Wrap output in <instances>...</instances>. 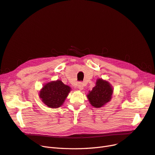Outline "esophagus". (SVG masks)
<instances>
[{"instance_id": "1", "label": "esophagus", "mask_w": 155, "mask_h": 155, "mask_svg": "<svg viewBox=\"0 0 155 155\" xmlns=\"http://www.w3.org/2000/svg\"><path fill=\"white\" fill-rule=\"evenodd\" d=\"M77 87L79 90H82L83 89V84L81 83H79L77 85Z\"/></svg>"}]
</instances>
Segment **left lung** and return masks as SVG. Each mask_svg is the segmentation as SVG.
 Listing matches in <instances>:
<instances>
[{
    "instance_id": "left-lung-1",
    "label": "left lung",
    "mask_w": 155,
    "mask_h": 155,
    "mask_svg": "<svg viewBox=\"0 0 155 155\" xmlns=\"http://www.w3.org/2000/svg\"><path fill=\"white\" fill-rule=\"evenodd\" d=\"M114 92L113 87L106 80L99 78L95 86L87 94L89 102L94 108H101L110 102Z\"/></svg>"
}]
</instances>
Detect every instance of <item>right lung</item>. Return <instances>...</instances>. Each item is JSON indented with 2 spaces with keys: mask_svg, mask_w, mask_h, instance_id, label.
Returning <instances> with one entry per match:
<instances>
[{
  "mask_svg": "<svg viewBox=\"0 0 155 155\" xmlns=\"http://www.w3.org/2000/svg\"><path fill=\"white\" fill-rule=\"evenodd\" d=\"M71 88L64 84L61 80L45 83L40 90L39 97L49 108H58L63 105Z\"/></svg>",
  "mask_w": 155,
  "mask_h": 155,
  "instance_id": "1",
  "label": "right lung"
}]
</instances>
